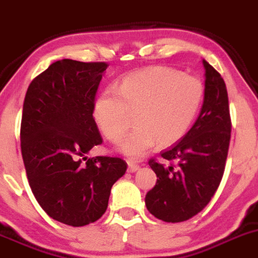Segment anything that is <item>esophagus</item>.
<instances>
[{"label":"esophagus","mask_w":258,"mask_h":258,"mask_svg":"<svg viewBox=\"0 0 258 258\" xmlns=\"http://www.w3.org/2000/svg\"><path fill=\"white\" fill-rule=\"evenodd\" d=\"M127 164H128V172L130 173H135L137 169H139V168H140L139 165L136 164V163L132 162V160H128V162H127Z\"/></svg>","instance_id":"esophagus-1"}]
</instances>
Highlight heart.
Masks as SVG:
<instances>
[{
  "instance_id": "b5f03b06",
  "label": "heart",
  "mask_w": 258,
  "mask_h": 258,
  "mask_svg": "<svg viewBox=\"0 0 258 258\" xmlns=\"http://www.w3.org/2000/svg\"><path fill=\"white\" fill-rule=\"evenodd\" d=\"M205 98L196 76L169 67H150L122 80L118 90L107 89L94 103V118L102 134L119 141L132 124L137 127L119 145L130 158H140L154 144L169 146L191 128Z\"/></svg>"
}]
</instances>
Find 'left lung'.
I'll return each instance as SVG.
<instances>
[{
  "label": "left lung",
  "mask_w": 258,
  "mask_h": 258,
  "mask_svg": "<svg viewBox=\"0 0 258 258\" xmlns=\"http://www.w3.org/2000/svg\"><path fill=\"white\" fill-rule=\"evenodd\" d=\"M205 98L192 128L180 141L160 153L149 165L156 183L145 204L155 218L167 223L186 221L210 202L223 178L230 143L229 100L221 75L204 59Z\"/></svg>",
  "instance_id": "obj_1"
}]
</instances>
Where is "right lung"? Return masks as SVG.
<instances>
[{"label":"right lung","instance_id":"obj_1","mask_svg":"<svg viewBox=\"0 0 258 258\" xmlns=\"http://www.w3.org/2000/svg\"><path fill=\"white\" fill-rule=\"evenodd\" d=\"M108 66L57 61L31 81L24 99L20 141L29 186L50 218L71 227L105 213L110 188L127 169L121 158L85 156L103 143L93 113Z\"/></svg>","mask_w":258,"mask_h":258}]
</instances>
